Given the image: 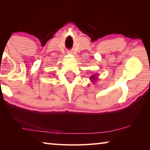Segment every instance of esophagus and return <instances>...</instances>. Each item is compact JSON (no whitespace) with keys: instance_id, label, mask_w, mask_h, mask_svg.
I'll list each match as a JSON object with an SVG mask.
<instances>
[{"instance_id":"esophagus-1","label":"esophagus","mask_w":150,"mask_h":150,"mask_svg":"<svg viewBox=\"0 0 150 150\" xmlns=\"http://www.w3.org/2000/svg\"><path fill=\"white\" fill-rule=\"evenodd\" d=\"M69 54H71V52H69Z\"/></svg>"}]
</instances>
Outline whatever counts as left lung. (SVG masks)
Returning a JSON list of instances; mask_svg holds the SVG:
<instances>
[{
  "mask_svg": "<svg viewBox=\"0 0 150 150\" xmlns=\"http://www.w3.org/2000/svg\"><path fill=\"white\" fill-rule=\"evenodd\" d=\"M90 79H91L92 81H95L96 80V76L95 75H93L91 76V77H90Z\"/></svg>",
  "mask_w": 150,
  "mask_h": 150,
  "instance_id": "left-lung-1",
  "label": "left lung"
}]
</instances>
